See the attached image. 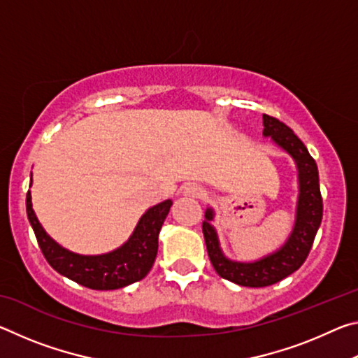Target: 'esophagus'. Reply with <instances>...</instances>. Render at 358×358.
<instances>
[{
  "mask_svg": "<svg viewBox=\"0 0 358 358\" xmlns=\"http://www.w3.org/2000/svg\"><path fill=\"white\" fill-rule=\"evenodd\" d=\"M205 194L203 187H201L196 183H189L185 186V196H191V197H202Z\"/></svg>",
  "mask_w": 358,
  "mask_h": 358,
  "instance_id": "1",
  "label": "esophagus"
}]
</instances>
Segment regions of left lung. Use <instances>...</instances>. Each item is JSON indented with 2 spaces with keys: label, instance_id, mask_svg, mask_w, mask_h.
Masks as SVG:
<instances>
[{
  "label": "left lung",
  "instance_id": "left-lung-1",
  "mask_svg": "<svg viewBox=\"0 0 358 358\" xmlns=\"http://www.w3.org/2000/svg\"><path fill=\"white\" fill-rule=\"evenodd\" d=\"M264 137H270L278 147L292 156L299 171V199H296L295 224L289 238L280 250L254 262H237L224 256L220 238L211 221L213 208L205 211L202 230L208 257L216 273L227 281L245 287H265L284 280L299 270L311 251L314 237L322 221V196L319 187L317 164L294 131L278 118L264 115Z\"/></svg>",
  "mask_w": 358,
  "mask_h": 358
}]
</instances>
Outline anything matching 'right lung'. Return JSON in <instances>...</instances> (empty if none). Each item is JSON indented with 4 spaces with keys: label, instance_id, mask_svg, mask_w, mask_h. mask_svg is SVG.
I'll return each mask as SVG.
<instances>
[{
    "label": "right lung",
    "instance_id": "add662e5",
    "mask_svg": "<svg viewBox=\"0 0 358 358\" xmlns=\"http://www.w3.org/2000/svg\"><path fill=\"white\" fill-rule=\"evenodd\" d=\"M172 201L148 208L138 220L134 232L115 251L99 256H82L59 246L50 238L34 215L31 192L27 194V215L42 254L53 270L69 280L94 290H113L143 280L155 264L157 237Z\"/></svg>",
    "mask_w": 358,
    "mask_h": 358
}]
</instances>
